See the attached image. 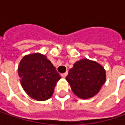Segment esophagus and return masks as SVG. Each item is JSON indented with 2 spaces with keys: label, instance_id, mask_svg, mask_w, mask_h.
Here are the masks:
<instances>
[{
  "label": "esophagus",
  "instance_id": "34e87169",
  "mask_svg": "<svg viewBox=\"0 0 125 125\" xmlns=\"http://www.w3.org/2000/svg\"><path fill=\"white\" fill-rule=\"evenodd\" d=\"M67 74H68V72H66L63 73V74H61V76H62V77H63V78H65Z\"/></svg>",
  "mask_w": 125,
  "mask_h": 125
}]
</instances>
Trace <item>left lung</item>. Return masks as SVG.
Wrapping results in <instances>:
<instances>
[{"label":"left lung","instance_id":"left-lung-1","mask_svg":"<svg viewBox=\"0 0 125 125\" xmlns=\"http://www.w3.org/2000/svg\"><path fill=\"white\" fill-rule=\"evenodd\" d=\"M66 80L75 95L83 99H90L99 92L106 82V70L94 60L82 58L69 70Z\"/></svg>","mask_w":125,"mask_h":125}]
</instances>
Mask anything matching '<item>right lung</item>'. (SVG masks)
I'll use <instances>...</instances> for the list:
<instances>
[{
    "label": "right lung",
    "mask_w": 125,
    "mask_h": 125,
    "mask_svg": "<svg viewBox=\"0 0 125 125\" xmlns=\"http://www.w3.org/2000/svg\"><path fill=\"white\" fill-rule=\"evenodd\" d=\"M18 74L24 91L37 101L50 98L56 83L61 79L50 60L40 53L23 56L18 66Z\"/></svg>",
    "instance_id": "right-lung-1"
}]
</instances>
